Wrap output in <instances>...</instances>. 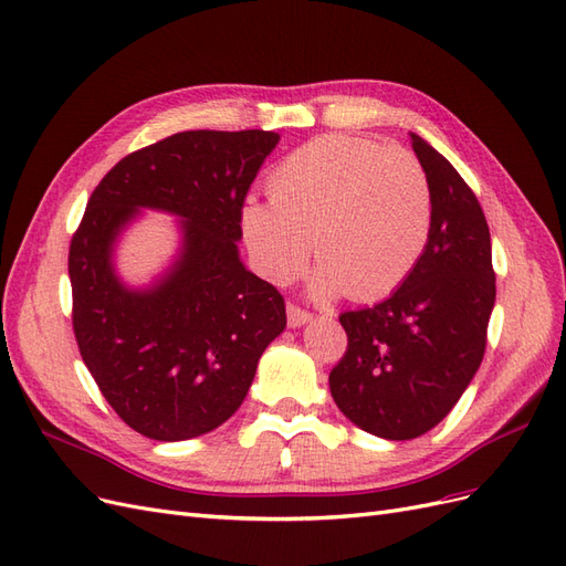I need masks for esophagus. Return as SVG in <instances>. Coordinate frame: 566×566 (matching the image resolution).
<instances>
[{
  "mask_svg": "<svg viewBox=\"0 0 566 566\" xmlns=\"http://www.w3.org/2000/svg\"><path fill=\"white\" fill-rule=\"evenodd\" d=\"M310 321H312L310 312H304L302 306H297V304H287V325H290V328H300V325L310 323Z\"/></svg>",
  "mask_w": 566,
  "mask_h": 566,
  "instance_id": "obj_1",
  "label": "esophagus"
}]
</instances>
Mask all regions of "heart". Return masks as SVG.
Instances as JSON below:
<instances>
[{"mask_svg":"<svg viewBox=\"0 0 566 566\" xmlns=\"http://www.w3.org/2000/svg\"><path fill=\"white\" fill-rule=\"evenodd\" d=\"M269 202L250 198L241 229L269 281H295L312 256L314 293L370 302L397 290L430 238L432 191L424 167L401 146L347 134L306 142L269 177Z\"/></svg>","mask_w":566,"mask_h":566,"instance_id":"obj_1","label":"heart"}]
</instances>
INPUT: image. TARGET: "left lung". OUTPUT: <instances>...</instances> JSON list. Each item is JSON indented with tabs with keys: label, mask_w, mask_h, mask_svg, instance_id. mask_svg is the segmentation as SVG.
Returning <instances> with one entry per match:
<instances>
[{
	"label": "left lung",
	"mask_w": 566,
	"mask_h": 566,
	"mask_svg": "<svg viewBox=\"0 0 566 566\" xmlns=\"http://www.w3.org/2000/svg\"><path fill=\"white\" fill-rule=\"evenodd\" d=\"M410 142L430 179V238L397 293L339 316L349 342L328 378L342 413L391 441L451 413L484 358L495 302L482 205L439 150L418 134Z\"/></svg>",
	"instance_id": "obj_1"
}]
</instances>
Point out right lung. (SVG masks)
I'll return each instance as SVG.
<instances>
[{
	"instance_id": "1",
	"label": "right lung",
	"mask_w": 566,
	"mask_h": 566,
	"mask_svg": "<svg viewBox=\"0 0 566 566\" xmlns=\"http://www.w3.org/2000/svg\"><path fill=\"white\" fill-rule=\"evenodd\" d=\"M276 132H179L129 153L101 179L67 254L84 366L132 430L184 441L227 422L256 361L285 328V302L238 256L241 210ZM142 207L181 216L166 276L132 291L112 269L116 235Z\"/></svg>"
}]
</instances>
